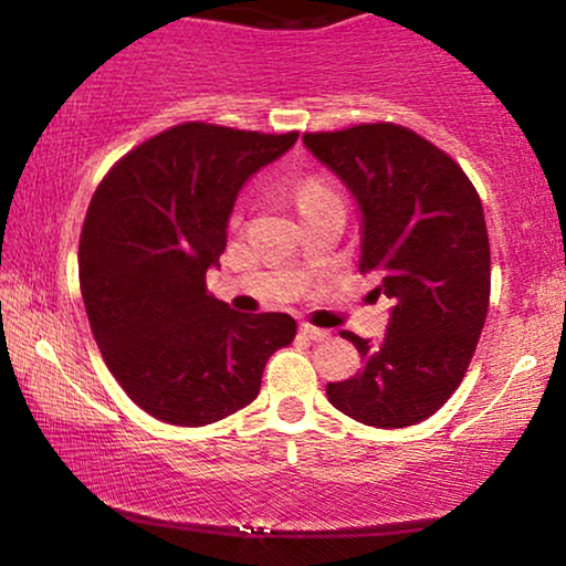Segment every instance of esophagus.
Segmentation results:
<instances>
[{
	"label": "esophagus",
	"instance_id": "34e87169",
	"mask_svg": "<svg viewBox=\"0 0 566 566\" xmlns=\"http://www.w3.org/2000/svg\"><path fill=\"white\" fill-rule=\"evenodd\" d=\"M298 332H301V335H304L306 339H314V343H322V339L329 337L327 329H319V327H314V324H306V322L301 324Z\"/></svg>",
	"mask_w": 566,
	"mask_h": 566
}]
</instances>
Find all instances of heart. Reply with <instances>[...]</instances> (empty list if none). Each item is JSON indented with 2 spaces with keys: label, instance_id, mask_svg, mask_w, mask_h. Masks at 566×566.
I'll use <instances>...</instances> for the list:
<instances>
[{
  "label": "heart",
  "instance_id": "heart-1",
  "mask_svg": "<svg viewBox=\"0 0 566 566\" xmlns=\"http://www.w3.org/2000/svg\"><path fill=\"white\" fill-rule=\"evenodd\" d=\"M332 192L324 188L322 182H316V180H308V182H304L298 188V192H296V198H298V208H304V206H308V203H316V200H322V198H329Z\"/></svg>",
  "mask_w": 566,
  "mask_h": 566
}]
</instances>
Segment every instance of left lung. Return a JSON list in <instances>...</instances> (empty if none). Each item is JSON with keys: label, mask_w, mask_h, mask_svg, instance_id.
Masks as SVG:
<instances>
[{"label": "left lung", "mask_w": 566, "mask_h": 566, "mask_svg": "<svg viewBox=\"0 0 566 566\" xmlns=\"http://www.w3.org/2000/svg\"><path fill=\"white\" fill-rule=\"evenodd\" d=\"M304 146L350 190L360 270L391 298L384 339L343 332L363 368L327 384L339 412L370 428H407L459 389L490 306L482 200L455 161L394 123L306 134Z\"/></svg>", "instance_id": "8db88e82"}]
</instances>
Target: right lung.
<instances>
[{
	"label": "right lung",
	"mask_w": 566,
	"mask_h": 566,
	"mask_svg": "<svg viewBox=\"0 0 566 566\" xmlns=\"http://www.w3.org/2000/svg\"><path fill=\"white\" fill-rule=\"evenodd\" d=\"M298 134L185 123L128 151L92 196L80 285L99 353L144 412L203 428L258 399L296 337L289 314H239L206 289L239 190Z\"/></svg>",
	"instance_id": "obj_1"
}]
</instances>
